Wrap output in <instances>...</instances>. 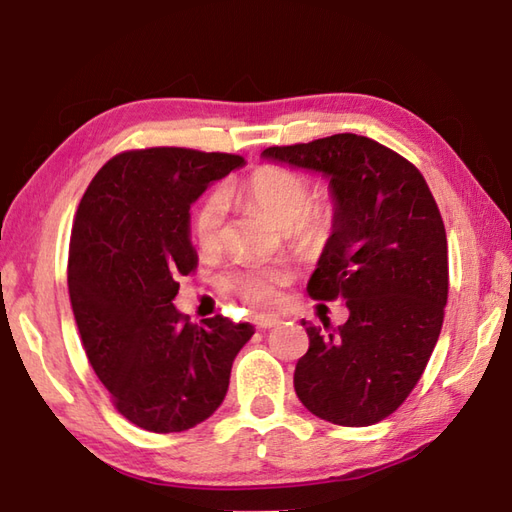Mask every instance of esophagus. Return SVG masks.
I'll list each match as a JSON object with an SVG mask.
<instances>
[{
    "mask_svg": "<svg viewBox=\"0 0 512 512\" xmlns=\"http://www.w3.org/2000/svg\"><path fill=\"white\" fill-rule=\"evenodd\" d=\"M255 325L259 329H271L280 325V318H273V316H255Z\"/></svg>",
    "mask_w": 512,
    "mask_h": 512,
    "instance_id": "34e87169",
    "label": "esophagus"
}]
</instances>
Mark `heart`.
Returning <instances> with one entry per match:
<instances>
[{
	"label": "heart",
	"instance_id": "1",
	"mask_svg": "<svg viewBox=\"0 0 512 512\" xmlns=\"http://www.w3.org/2000/svg\"><path fill=\"white\" fill-rule=\"evenodd\" d=\"M230 194V189L212 192L198 205L192 232L196 244L205 250L221 246L225 232V201ZM239 194L277 228L293 232L298 237H323L332 225V207L327 203H314L311 180L296 169H257L246 178ZM287 277L289 275L282 266L244 264L225 273L221 287L257 309H275L282 302V287L287 284Z\"/></svg>",
	"mask_w": 512,
	"mask_h": 512
}]
</instances>
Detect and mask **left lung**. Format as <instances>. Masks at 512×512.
<instances>
[{
    "label": "left lung",
    "instance_id": "1",
    "mask_svg": "<svg viewBox=\"0 0 512 512\" xmlns=\"http://www.w3.org/2000/svg\"><path fill=\"white\" fill-rule=\"evenodd\" d=\"M264 158L325 173L336 201L307 291L345 300L350 318L334 332L302 320L296 395L318 418L368 427L400 409L436 348L449 291L443 216L418 167L370 137L268 146Z\"/></svg>",
    "mask_w": 512,
    "mask_h": 512
}]
</instances>
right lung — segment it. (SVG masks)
<instances>
[{
    "mask_svg": "<svg viewBox=\"0 0 512 512\" xmlns=\"http://www.w3.org/2000/svg\"><path fill=\"white\" fill-rule=\"evenodd\" d=\"M241 155L180 146L133 149L92 178L74 216L67 287L81 343L115 409L140 429H192L219 409L255 327L189 323L173 307L196 271L189 205Z\"/></svg>",
    "mask_w": 512,
    "mask_h": 512,
    "instance_id": "right-lung-1",
    "label": "right lung"
}]
</instances>
